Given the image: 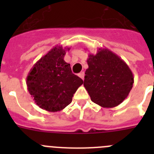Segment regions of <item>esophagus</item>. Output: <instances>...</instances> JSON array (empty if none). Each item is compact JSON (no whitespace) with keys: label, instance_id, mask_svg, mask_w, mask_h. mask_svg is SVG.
Instances as JSON below:
<instances>
[{"label":"esophagus","instance_id":"obj_1","mask_svg":"<svg viewBox=\"0 0 154 154\" xmlns=\"http://www.w3.org/2000/svg\"><path fill=\"white\" fill-rule=\"evenodd\" d=\"M79 76L82 79H84V76H85V73H84V72H81L79 74Z\"/></svg>","mask_w":154,"mask_h":154}]
</instances>
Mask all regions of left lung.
Returning a JSON list of instances; mask_svg holds the SVG:
<instances>
[{
  "label": "left lung",
  "instance_id": "1",
  "mask_svg": "<svg viewBox=\"0 0 154 154\" xmlns=\"http://www.w3.org/2000/svg\"><path fill=\"white\" fill-rule=\"evenodd\" d=\"M84 86L91 100L103 108H112L128 96L134 82L127 64L107 48L89 54Z\"/></svg>",
  "mask_w": 154,
  "mask_h": 154
}]
</instances>
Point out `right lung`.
I'll list each match as a JSON object with an SVG mask.
<instances>
[{"mask_svg":"<svg viewBox=\"0 0 154 154\" xmlns=\"http://www.w3.org/2000/svg\"><path fill=\"white\" fill-rule=\"evenodd\" d=\"M70 48L56 45L39 59L27 76V86L35 103L48 112L61 111L72 101L83 81L64 60Z\"/></svg>","mask_w":154,"mask_h":154,"instance_id":"obj_1","label":"right lung"}]
</instances>
